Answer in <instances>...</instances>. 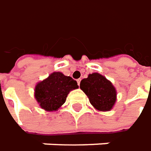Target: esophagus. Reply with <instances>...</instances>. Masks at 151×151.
I'll return each instance as SVG.
<instances>
[{
    "mask_svg": "<svg viewBox=\"0 0 151 151\" xmlns=\"http://www.w3.org/2000/svg\"><path fill=\"white\" fill-rule=\"evenodd\" d=\"M77 82H78V86L80 85V82H81V78H78V79H77Z\"/></svg>",
    "mask_w": 151,
    "mask_h": 151,
    "instance_id": "esophagus-1",
    "label": "esophagus"
}]
</instances>
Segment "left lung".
Wrapping results in <instances>:
<instances>
[{
    "label": "left lung",
    "mask_w": 151,
    "mask_h": 151,
    "mask_svg": "<svg viewBox=\"0 0 151 151\" xmlns=\"http://www.w3.org/2000/svg\"><path fill=\"white\" fill-rule=\"evenodd\" d=\"M80 88L89 99L91 104L99 111L110 110L116 101V90L111 82L99 73L89 74L80 83Z\"/></svg>",
    "instance_id": "obj_1"
}]
</instances>
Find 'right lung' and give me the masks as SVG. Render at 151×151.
<instances>
[{
    "mask_svg": "<svg viewBox=\"0 0 151 151\" xmlns=\"http://www.w3.org/2000/svg\"><path fill=\"white\" fill-rule=\"evenodd\" d=\"M77 81L71 77L55 72L35 88V98L41 108L47 111L57 110L66 101L69 92L78 88Z\"/></svg>",
    "mask_w": 151,
    "mask_h": 151,
    "instance_id": "right-lung-1",
    "label": "right lung"
}]
</instances>
